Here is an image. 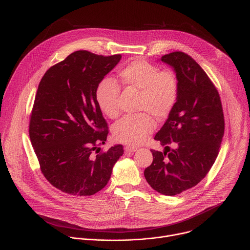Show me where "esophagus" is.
Listing matches in <instances>:
<instances>
[{
  "label": "esophagus",
  "mask_w": 250,
  "mask_h": 250,
  "mask_svg": "<svg viewBox=\"0 0 250 250\" xmlns=\"http://www.w3.org/2000/svg\"><path fill=\"white\" fill-rule=\"evenodd\" d=\"M125 152H134V151H136V147L126 146V147L125 148Z\"/></svg>",
  "instance_id": "obj_1"
}]
</instances>
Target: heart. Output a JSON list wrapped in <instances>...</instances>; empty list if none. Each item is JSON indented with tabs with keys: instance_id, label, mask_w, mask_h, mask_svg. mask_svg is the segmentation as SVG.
Wrapping results in <instances>:
<instances>
[{
	"instance_id": "1",
	"label": "heart",
	"mask_w": 250,
	"mask_h": 250,
	"mask_svg": "<svg viewBox=\"0 0 250 250\" xmlns=\"http://www.w3.org/2000/svg\"><path fill=\"white\" fill-rule=\"evenodd\" d=\"M118 78L125 87L139 91L137 111L146 112L127 116L118 122L114 134L118 141L137 146L154 128L151 117L158 121L172 112L178 98V80L173 71L162 70L146 60L135 59L121 68ZM120 86L111 78L103 79L97 86L96 101L99 109L109 118L119 115Z\"/></svg>"
}]
</instances>
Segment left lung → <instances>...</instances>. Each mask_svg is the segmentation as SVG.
<instances>
[{
	"label": "left lung",
	"instance_id": "obj_1",
	"mask_svg": "<svg viewBox=\"0 0 250 250\" xmlns=\"http://www.w3.org/2000/svg\"><path fill=\"white\" fill-rule=\"evenodd\" d=\"M160 60L174 70L178 98L154 137L165 146L164 151L151 150L153 161L145 170V177L158 193L175 196L196 186L215 163L225 119L216 87L191 56L176 51ZM169 144L174 146L172 151Z\"/></svg>",
	"mask_w": 250,
	"mask_h": 250
}]
</instances>
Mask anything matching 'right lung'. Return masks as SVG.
<instances>
[{
  "instance_id": "obj_1",
  "label": "right lung",
  "mask_w": 250,
  "mask_h": 250,
  "mask_svg": "<svg viewBox=\"0 0 250 250\" xmlns=\"http://www.w3.org/2000/svg\"><path fill=\"white\" fill-rule=\"evenodd\" d=\"M121 58L78 50L49 68L39 85L30 141L46 180L69 195L91 196L102 190L124 154L121 145L93 154L109 133L96 101L97 86Z\"/></svg>"
}]
</instances>
